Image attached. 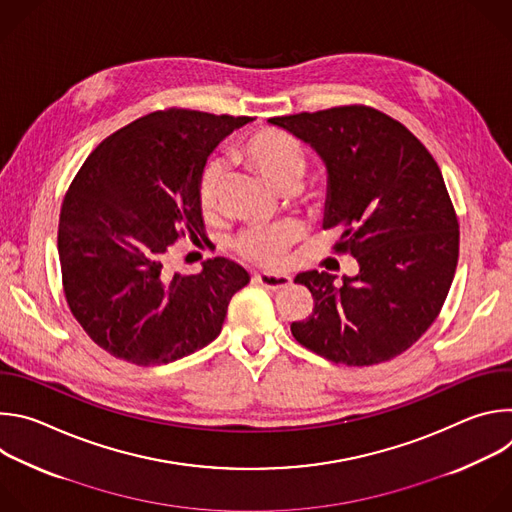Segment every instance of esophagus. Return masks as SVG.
<instances>
[{"instance_id": "obj_1", "label": "esophagus", "mask_w": 512, "mask_h": 512, "mask_svg": "<svg viewBox=\"0 0 512 512\" xmlns=\"http://www.w3.org/2000/svg\"><path fill=\"white\" fill-rule=\"evenodd\" d=\"M255 281L267 289H283L291 283V277L285 275V273H269V271H263V273H255Z\"/></svg>"}]
</instances>
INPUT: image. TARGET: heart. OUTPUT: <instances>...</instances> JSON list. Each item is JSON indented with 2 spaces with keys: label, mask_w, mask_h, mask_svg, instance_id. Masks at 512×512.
Returning a JSON list of instances; mask_svg holds the SVG:
<instances>
[{
  "label": "heart",
  "mask_w": 512,
  "mask_h": 512,
  "mask_svg": "<svg viewBox=\"0 0 512 512\" xmlns=\"http://www.w3.org/2000/svg\"><path fill=\"white\" fill-rule=\"evenodd\" d=\"M235 158L277 192L296 188L306 172V154L300 141L273 129H261L241 139L235 148ZM221 186V164L208 162L196 182V198L202 214L208 216L216 210ZM298 237L300 225L294 221L253 225L237 237L235 251L247 261L271 267L283 259L285 251L298 241Z\"/></svg>",
  "instance_id": "obj_1"
}]
</instances>
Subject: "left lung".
I'll use <instances>...</instances> for the list:
<instances>
[{
  "label": "left lung",
  "instance_id": "1",
  "mask_svg": "<svg viewBox=\"0 0 512 512\" xmlns=\"http://www.w3.org/2000/svg\"><path fill=\"white\" fill-rule=\"evenodd\" d=\"M310 143L328 170L324 229H340L336 253L358 261L354 277L304 271L296 283L314 312L291 322L312 352L371 367L415 344L440 314L456 273L460 225L440 166L393 117L364 105L269 119Z\"/></svg>",
  "mask_w": 512,
  "mask_h": 512
}]
</instances>
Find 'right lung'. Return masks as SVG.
Returning <instances> with one entry per match:
<instances>
[{"mask_svg":"<svg viewBox=\"0 0 512 512\" xmlns=\"http://www.w3.org/2000/svg\"><path fill=\"white\" fill-rule=\"evenodd\" d=\"M249 117L154 111L121 127L85 160L58 223L66 304L115 358L154 367L221 334L249 273L225 257L196 275L170 269L172 245L204 235L196 182L218 141Z\"/></svg>","mask_w":512,"mask_h":512,"instance_id":"add662e5","label":"right lung"}]
</instances>
